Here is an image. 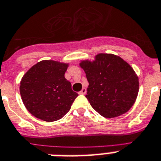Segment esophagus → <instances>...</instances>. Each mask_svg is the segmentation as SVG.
Wrapping results in <instances>:
<instances>
[{"mask_svg":"<svg viewBox=\"0 0 161 161\" xmlns=\"http://www.w3.org/2000/svg\"><path fill=\"white\" fill-rule=\"evenodd\" d=\"M86 92H87V90H86V88H85V87H83V89H82V90L79 92V94H82V95H85V94H86Z\"/></svg>","mask_w":161,"mask_h":161,"instance_id":"obj_1","label":"esophagus"}]
</instances>
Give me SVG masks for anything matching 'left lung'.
Listing matches in <instances>:
<instances>
[{"label": "left lung", "mask_w": 161, "mask_h": 161, "mask_svg": "<svg viewBox=\"0 0 161 161\" xmlns=\"http://www.w3.org/2000/svg\"><path fill=\"white\" fill-rule=\"evenodd\" d=\"M80 66L89 83L86 97L101 115L114 118L133 106L138 93V78L122 58L99 54L95 61H82Z\"/></svg>", "instance_id": "1"}]
</instances>
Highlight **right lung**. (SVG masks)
Returning a JSON list of instances; mask_svg holds the SVG:
<instances>
[{
  "label": "right lung",
  "mask_w": 161,
  "mask_h": 161,
  "mask_svg": "<svg viewBox=\"0 0 161 161\" xmlns=\"http://www.w3.org/2000/svg\"><path fill=\"white\" fill-rule=\"evenodd\" d=\"M68 64L42 60L32 66L20 82V95L27 110L35 117L52 122L69 111L78 94L64 78Z\"/></svg>",
  "instance_id": "add662e5"
}]
</instances>
